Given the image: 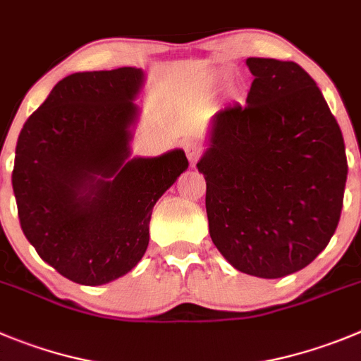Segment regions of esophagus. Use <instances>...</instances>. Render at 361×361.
<instances>
[{
  "label": "esophagus",
  "mask_w": 361,
  "mask_h": 361,
  "mask_svg": "<svg viewBox=\"0 0 361 361\" xmlns=\"http://www.w3.org/2000/svg\"><path fill=\"white\" fill-rule=\"evenodd\" d=\"M184 152H186L188 159H190L191 163H195L202 155V145L197 143V141H190V143L184 145Z\"/></svg>",
  "instance_id": "obj_1"
}]
</instances>
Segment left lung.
Listing matches in <instances>:
<instances>
[{"label":"left lung","instance_id":"1","mask_svg":"<svg viewBox=\"0 0 361 361\" xmlns=\"http://www.w3.org/2000/svg\"><path fill=\"white\" fill-rule=\"evenodd\" d=\"M247 104L213 116L198 161L216 249L234 269L277 279L308 267L338 226L347 180L342 130L295 62L247 59Z\"/></svg>","mask_w":361,"mask_h":361}]
</instances>
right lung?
<instances>
[{"label": "right lung", "mask_w": 361, "mask_h": 361, "mask_svg": "<svg viewBox=\"0 0 361 361\" xmlns=\"http://www.w3.org/2000/svg\"><path fill=\"white\" fill-rule=\"evenodd\" d=\"M141 85L137 68L73 73L19 134L12 188L21 229L73 283L130 272L148 247L155 202L188 168L183 150L128 161Z\"/></svg>", "instance_id": "add662e5"}]
</instances>
